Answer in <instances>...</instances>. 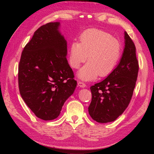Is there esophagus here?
<instances>
[{"instance_id": "esophagus-1", "label": "esophagus", "mask_w": 154, "mask_h": 154, "mask_svg": "<svg viewBox=\"0 0 154 154\" xmlns=\"http://www.w3.org/2000/svg\"><path fill=\"white\" fill-rule=\"evenodd\" d=\"M78 85H79V86L80 87V88H85L86 87V85H85V83H84L83 82H78Z\"/></svg>"}]
</instances>
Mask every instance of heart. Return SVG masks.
<instances>
[{
    "instance_id": "b5f03b06",
    "label": "heart",
    "mask_w": 154,
    "mask_h": 154,
    "mask_svg": "<svg viewBox=\"0 0 154 154\" xmlns=\"http://www.w3.org/2000/svg\"><path fill=\"white\" fill-rule=\"evenodd\" d=\"M122 53V45L118 38L105 31L89 29L82 34L79 43L71 44L69 63L73 69H79L88 58V62L81 69L78 77L82 80L91 81L98 75H110L116 69Z\"/></svg>"
}]
</instances>
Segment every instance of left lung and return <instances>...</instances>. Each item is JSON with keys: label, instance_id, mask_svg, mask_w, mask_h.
Masks as SVG:
<instances>
[{"label": "left lung", "instance_id": "left-lung-1", "mask_svg": "<svg viewBox=\"0 0 154 154\" xmlns=\"http://www.w3.org/2000/svg\"><path fill=\"white\" fill-rule=\"evenodd\" d=\"M125 47L120 62L108 77L90 87L92 101L88 112L98 123L113 122L124 113L136 85L139 62L134 43L124 32Z\"/></svg>", "mask_w": 154, "mask_h": 154}]
</instances>
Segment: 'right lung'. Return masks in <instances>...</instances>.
<instances>
[{
	"label": "right lung",
	"mask_w": 154,
	"mask_h": 154,
	"mask_svg": "<svg viewBox=\"0 0 154 154\" xmlns=\"http://www.w3.org/2000/svg\"><path fill=\"white\" fill-rule=\"evenodd\" d=\"M60 25L49 22L38 28L24 47L18 66L21 96L37 118L46 121L58 118L77 85Z\"/></svg>",
	"instance_id": "obj_1"
}]
</instances>
